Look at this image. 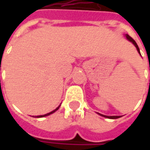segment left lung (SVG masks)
<instances>
[{
  "instance_id": "8db88e82",
  "label": "left lung",
  "mask_w": 150,
  "mask_h": 150,
  "mask_svg": "<svg viewBox=\"0 0 150 150\" xmlns=\"http://www.w3.org/2000/svg\"><path fill=\"white\" fill-rule=\"evenodd\" d=\"M125 38H127V40H128V41L131 42H132V44H133V45L135 46V47L137 48V52H138L139 54H141V52H140V49H139L138 46H137V42H136L135 41L132 39V38L130 37L129 34H125ZM141 55H142V54H141ZM149 70H150V66H149ZM149 81H150V80H149ZM97 114H99V115H100V116H104V117H105V118H108V119H117V118H120V117H121V116H105V115H103V114H100V113H98V112H97Z\"/></svg>"
}]
</instances>
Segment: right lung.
Segmentation results:
<instances>
[{"label":"right lung","mask_w":150,"mask_h":150,"mask_svg":"<svg viewBox=\"0 0 150 150\" xmlns=\"http://www.w3.org/2000/svg\"><path fill=\"white\" fill-rule=\"evenodd\" d=\"M60 105H61V104H60ZM60 105H59V107H57V108H56L55 109H54V110H53L52 112H49V113H46V114H45V115H41V116H36V117H38V118H40V117H45V116H50V114H52V113L55 112L56 111L58 110V109H59V107H60Z\"/></svg>","instance_id":"1"}]
</instances>
